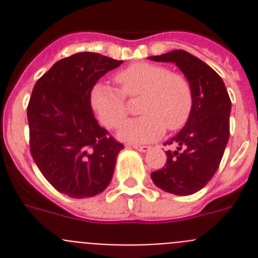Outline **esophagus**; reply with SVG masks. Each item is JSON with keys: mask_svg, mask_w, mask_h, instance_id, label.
<instances>
[{"mask_svg": "<svg viewBox=\"0 0 258 258\" xmlns=\"http://www.w3.org/2000/svg\"><path fill=\"white\" fill-rule=\"evenodd\" d=\"M132 147H133V149H136V150H138V151H141V152H146V151H149V150H150V146L133 145V146H132Z\"/></svg>", "mask_w": 258, "mask_h": 258, "instance_id": "34e87169", "label": "esophagus"}]
</instances>
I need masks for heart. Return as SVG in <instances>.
I'll return each mask as SVG.
<instances>
[{
	"mask_svg": "<svg viewBox=\"0 0 258 258\" xmlns=\"http://www.w3.org/2000/svg\"><path fill=\"white\" fill-rule=\"evenodd\" d=\"M118 90L97 84L90 92V106L107 129H115L127 115L126 98L142 97L140 113L118 129V137L127 142H150L168 131H178L192 111V86L187 77L157 63L138 61L118 71L115 76Z\"/></svg>",
	"mask_w": 258,
	"mask_h": 258,
	"instance_id": "obj_1",
	"label": "heart"
}]
</instances>
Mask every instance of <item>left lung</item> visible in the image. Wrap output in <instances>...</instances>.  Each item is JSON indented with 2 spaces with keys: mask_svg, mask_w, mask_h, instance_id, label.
<instances>
[{
  "mask_svg": "<svg viewBox=\"0 0 258 258\" xmlns=\"http://www.w3.org/2000/svg\"><path fill=\"white\" fill-rule=\"evenodd\" d=\"M156 61H172L192 86V111L181 132L166 145L165 165L151 173L157 187L175 195H191L202 190L217 172L230 137L231 101L220 75L202 59L184 50L149 56Z\"/></svg>",
  "mask_w": 258,
  "mask_h": 258,
  "instance_id": "8db88e82",
  "label": "left lung"
}]
</instances>
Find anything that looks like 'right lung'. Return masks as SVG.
Here are the masks:
<instances>
[{
	"label": "right lung",
	"instance_id": "add662e5",
	"mask_svg": "<svg viewBox=\"0 0 258 258\" xmlns=\"http://www.w3.org/2000/svg\"><path fill=\"white\" fill-rule=\"evenodd\" d=\"M122 60L77 52L52 66L35 84L27 117L29 150L52 187L72 198L94 197L112 179L124 145L98 124L90 92Z\"/></svg>",
	"mask_w": 258,
	"mask_h": 258
}]
</instances>
